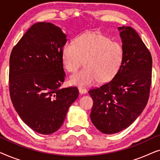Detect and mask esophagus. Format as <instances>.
<instances>
[{"label":"esophagus","mask_w":160,"mask_h":160,"mask_svg":"<svg viewBox=\"0 0 160 160\" xmlns=\"http://www.w3.org/2000/svg\"><path fill=\"white\" fill-rule=\"evenodd\" d=\"M78 91H79V93L80 94H85V93H87V89H85V88H84V87H78Z\"/></svg>","instance_id":"34e87169"}]
</instances>
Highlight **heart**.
I'll return each mask as SVG.
<instances>
[{
    "label": "heart",
    "mask_w": 160,
    "mask_h": 160,
    "mask_svg": "<svg viewBox=\"0 0 160 160\" xmlns=\"http://www.w3.org/2000/svg\"><path fill=\"white\" fill-rule=\"evenodd\" d=\"M63 65L75 73L84 64L86 68L71 77L72 84L89 86L97 81L110 82L119 73L124 60V51L118 41L97 32H86L76 37L73 43L62 47Z\"/></svg>",
    "instance_id": "obj_1"
}]
</instances>
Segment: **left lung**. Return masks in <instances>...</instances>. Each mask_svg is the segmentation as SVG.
<instances>
[{
    "mask_svg": "<svg viewBox=\"0 0 160 160\" xmlns=\"http://www.w3.org/2000/svg\"><path fill=\"white\" fill-rule=\"evenodd\" d=\"M118 29L124 51L122 68L111 82L89 91L93 100L91 120L105 134L119 132L134 122L147 104L152 84L149 50L133 28Z\"/></svg>",
    "mask_w": 160,
    "mask_h": 160,
    "instance_id": "left-lung-1",
    "label": "left lung"
}]
</instances>
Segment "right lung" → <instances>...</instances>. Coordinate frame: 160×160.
<instances>
[{
  "label": "right lung",
  "mask_w": 160,
  "mask_h": 160,
  "mask_svg": "<svg viewBox=\"0 0 160 160\" xmlns=\"http://www.w3.org/2000/svg\"><path fill=\"white\" fill-rule=\"evenodd\" d=\"M66 41L60 28L40 22L28 29L10 55L13 106L22 120L40 134L59 130L78 96L76 87L60 88L65 76L62 51Z\"/></svg>",
  "instance_id": "obj_1"
}]
</instances>
